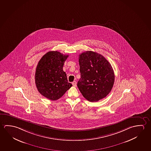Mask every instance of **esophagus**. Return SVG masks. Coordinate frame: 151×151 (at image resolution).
<instances>
[{
	"label": "esophagus",
	"mask_w": 151,
	"mask_h": 151,
	"mask_svg": "<svg viewBox=\"0 0 151 151\" xmlns=\"http://www.w3.org/2000/svg\"><path fill=\"white\" fill-rule=\"evenodd\" d=\"M72 84H73V86L76 87L77 86V83L76 81H74V82H73Z\"/></svg>",
	"instance_id": "34e87169"
}]
</instances>
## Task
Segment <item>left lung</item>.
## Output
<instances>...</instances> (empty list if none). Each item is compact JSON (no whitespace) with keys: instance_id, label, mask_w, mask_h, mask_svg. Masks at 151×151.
Listing matches in <instances>:
<instances>
[{"instance_id":"8db88e82","label":"left lung","mask_w":151,"mask_h":151,"mask_svg":"<svg viewBox=\"0 0 151 151\" xmlns=\"http://www.w3.org/2000/svg\"><path fill=\"white\" fill-rule=\"evenodd\" d=\"M79 64L81 78L77 87L83 96L91 102L105 98L114 85L111 65L101 55L92 51L79 55Z\"/></svg>"}]
</instances>
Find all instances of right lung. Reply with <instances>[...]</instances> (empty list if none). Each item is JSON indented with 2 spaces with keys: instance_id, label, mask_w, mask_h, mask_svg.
<instances>
[{
  "instance_id": "add662e5",
  "label": "right lung",
  "mask_w": 151,
  "mask_h": 151,
  "mask_svg": "<svg viewBox=\"0 0 151 151\" xmlns=\"http://www.w3.org/2000/svg\"><path fill=\"white\" fill-rule=\"evenodd\" d=\"M68 55L57 51L45 54L38 63L35 84L42 96L52 101L60 99L72 86L63 67Z\"/></svg>"
}]
</instances>
